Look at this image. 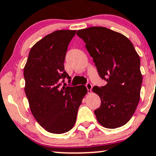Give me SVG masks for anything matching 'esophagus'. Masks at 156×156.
Wrapping results in <instances>:
<instances>
[{
	"label": "esophagus",
	"instance_id": "34e87169",
	"mask_svg": "<svg viewBox=\"0 0 156 156\" xmlns=\"http://www.w3.org/2000/svg\"><path fill=\"white\" fill-rule=\"evenodd\" d=\"M86 87H87V92L88 93H91V90H92V85H91L90 82H87V84H86Z\"/></svg>",
	"mask_w": 156,
	"mask_h": 156
}]
</instances>
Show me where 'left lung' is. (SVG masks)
<instances>
[{
  "label": "left lung",
  "instance_id": "left-lung-1",
  "mask_svg": "<svg viewBox=\"0 0 156 156\" xmlns=\"http://www.w3.org/2000/svg\"><path fill=\"white\" fill-rule=\"evenodd\" d=\"M76 35L85 41L100 77L107 82L93 88L101 98L100 107L94 111L97 120L107 129L121 127L129 121L140 101V56L126 36L107 27H90L77 30Z\"/></svg>",
  "mask_w": 156,
  "mask_h": 156
}]
</instances>
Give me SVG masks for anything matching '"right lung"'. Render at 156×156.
<instances>
[{
	"label": "right lung",
	"mask_w": 156,
	"mask_h": 156,
	"mask_svg": "<svg viewBox=\"0 0 156 156\" xmlns=\"http://www.w3.org/2000/svg\"><path fill=\"white\" fill-rule=\"evenodd\" d=\"M76 30H60L47 35L30 49L24 68L25 92L31 113L49 133H63L74 127L85 86L61 87L71 77L64 69L69 42Z\"/></svg>",
	"instance_id": "1"
}]
</instances>
